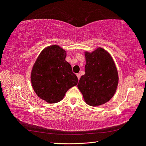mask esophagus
Returning <instances> with one entry per match:
<instances>
[{"instance_id": "obj_1", "label": "esophagus", "mask_w": 146, "mask_h": 146, "mask_svg": "<svg viewBox=\"0 0 146 146\" xmlns=\"http://www.w3.org/2000/svg\"><path fill=\"white\" fill-rule=\"evenodd\" d=\"M76 76H77L78 79L79 80V79L80 78V73H77V74H76Z\"/></svg>"}]
</instances>
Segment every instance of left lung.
<instances>
[{
  "instance_id": "1",
  "label": "left lung",
  "mask_w": 146,
  "mask_h": 146,
  "mask_svg": "<svg viewBox=\"0 0 146 146\" xmlns=\"http://www.w3.org/2000/svg\"><path fill=\"white\" fill-rule=\"evenodd\" d=\"M85 56V75L79 80L78 88L88 104L102 105L113 97L117 90V68L111 56L102 48L86 52Z\"/></svg>"
}]
</instances>
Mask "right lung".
I'll list each match as a JSON object with an SVG mask.
<instances>
[{
  "label": "right lung",
  "instance_id": "add662e5",
  "mask_svg": "<svg viewBox=\"0 0 146 146\" xmlns=\"http://www.w3.org/2000/svg\"><path fill=\"white\" fill-rule=\"evenodd\" d=\"M66 56L60 46H49L40 53L32 69L31 80L35 92L48 103L60 102L69 89L78 83Z\"/></svg>",
  "mask_w": 146,
  "mask_h": 146
}]
</instances>
